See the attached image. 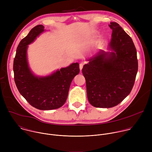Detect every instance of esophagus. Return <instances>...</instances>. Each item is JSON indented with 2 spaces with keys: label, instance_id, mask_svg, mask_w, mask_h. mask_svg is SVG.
Wrapping results in <instances>:
<instances>
[{
  "label": "esophagus",
  "instance_id": "1",
  "mask_svg": "<svg viewBox=\"0 0 152 152\" xmlns=\"http://www.w3.org/2000/svg\"><path fill=\"white\" fill-rule=\"evenodd\" d=\"M83 64L82 62L79 64V69H80V71H82V68H83Z\"/></svg>",
  "mask_w": 152,
  "mask_h": 152
}]
</instances>
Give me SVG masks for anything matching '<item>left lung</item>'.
<instances>
[{
	"mask_svg": "<svg viewBox=\"0 0 152 152\" xmlns=\"http://www.w3.org/2000/svg\"><path fill=\"white\" fill-rule=\"evenodd\" d=\"M109 26L113 30L110 51L100 50L82 69L88 100L96 107H112L122 102L131 93L138 72L132 38L117 23Z\"/></svg>",
	"mask_w": 152,
	"mask_h": 152,
	"instance_id": "8db88e82",
	"label": "left lung"
}]
</instances>
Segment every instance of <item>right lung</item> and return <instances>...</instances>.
I'll use <instances>...</instances> for the list:
<instances>
[{"label": "right lung", "instance_id": "right-lung-1", "mask_svg": "<svg viewBox=\"0 0 152 152\" xmlns=\"http://www.w3.org/2000/svg\"><path fill=\"white\" fill-rule=\"evenodd\" d=\"M45 31L42 25H37L21 40L17 48L13 70L17 88L28 103L38 110H52L66 102L70 84L80 69L79 63L76 62L46 76L32 73L28 61V45Z\"/></svg>", "mask_w": 152, "mask_h": 152}]
</instances>
